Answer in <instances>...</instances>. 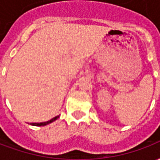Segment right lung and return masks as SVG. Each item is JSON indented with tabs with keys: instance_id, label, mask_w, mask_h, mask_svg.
I'll return each mask as SVG.
<instances>
[{
	"instance_id": "add662e5",
	"label": "right lung",
	"mask_w": 160,
	"mask_h": 160,
	"mask_svg": "<svg viewBox=\"0 0 160 160\" xmlns=\"http://www.w3.org/2000/svg\"><path fill=\"white\" fill-rule=\"evenodd\" d=\"M59 118V116H56V117H55L54 118H52V119H50L49 121H48V122H38V123H36V122H33V123H32V125H33V126H44V125H47V124L50 123V122H54V121H56L57 118Z\"/></svg>"
}]
</instances>
